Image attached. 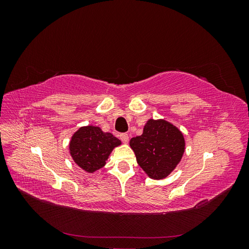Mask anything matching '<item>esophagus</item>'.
Wrapping results in <instances>:
<instances>
[{
  "label": "esophagus",
  "mask_w": 249,
  "mask_h": 249,
  "mask_svg": "<svg viewBox=\"0 0 249 249\" xmlns=\"http://www.w3.org/2000/svg\"><path fill=\"white\" fill-rule=\"evenodd\" d=\"M119 138H120V140H122L124 143H127V142H129V135L125 134V133L120 134V135H119Z\"/></svg>",
  "instance_id": "esophagus-1"
}]
</instances>
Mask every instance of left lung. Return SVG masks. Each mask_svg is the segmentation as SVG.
I'll return each mask as SVG.
<instances>
[{
	"label": "left lung",
	"mask_w": 249,
	"mask_h": 249,
	"mask_svg": "<svg viewBox=\"0 0 249 249\" xmlns=\"http://www.w3.org/2000/svg\"><path fill=\"white\" fill-rule=\"evenodd\" d=\"M139 166L154 179H162L177 167L185 152V139L177 126L149 119L141 136L130 141Z\"/></svg>",
	"instance_id": "1"
}]
</instances>
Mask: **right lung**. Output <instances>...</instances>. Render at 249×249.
Wrapping results in <instances>:
<instances>
[{
    "mask_svg": "<svg viewBox=\"0 0 249 249\" xmlns=\"http://www.w3.org/2000/svg\"><path fill=\"white\" fill-rule=\"evenodd\" d=\"M122 141L111 133L103 132L99 126H82L72 135L70 153L79 167L92 173L105 166L113 148Z\"/></svg>",
    "mask_w": 249,
    "mask_h": 249,
    "instance_id": "right-lung-1",
    "label": "right lung"
}]
</instances>
